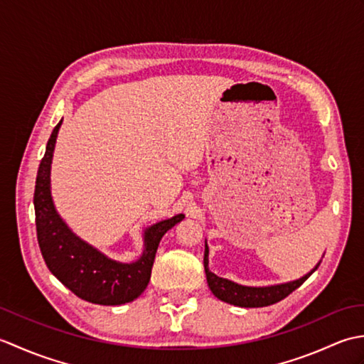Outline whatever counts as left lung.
I'll use <instances>...</instances> for the list:
<instances>
[{
  "instance_id": "left-lung-1",
  "label": "left lung",
  "mask_w": 364,
  "mask_h": 364,
  "mask_svg": "<svg viewBox=\"0 0 364 364\" xmlns=\"http://www.w3.org/2000/svg\"><path fill=\"white\" fill-rule=\"evenodd\" d=\"M210 249H208V244L205 242V274H206V282L210 286L211 292L215 297L222 301H227L230 305L241 306V308H258V306H267L277 304V301L283 300L288 297L292 291H296L299 286L304 283L308 277H310L316 269L319 267L321 261L316 264L310 272L305 274L304 277L297 278V280L286 282V283H278V284H269V286H244L228 280V278H222L215 275L210 270Z\"/></svg>"
}]
</instances>
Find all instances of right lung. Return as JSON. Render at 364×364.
<instances>
[{
  "mask_svg": "<svg viewBox=\"0 0 364 364\" xmlns=\"http://www.w3.org/2000/svg\"><path fill=\"white\" fill-rule=\"evenodd\" d=\"M60 125L63 120L53 129L36 178L34 210L42 257L50 272L80 299L98 305L128 304L145 291L161 237L184 214L144 228V250L133 262L115 261L82 241L60 218L51 197V162Z\"/></svg>",
  "mask_w": 364,
  "mask_h": 364,
  "instance_id": "add662e5",
  "label": "right lung"
}]
</instances>
